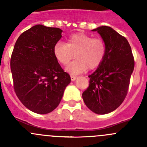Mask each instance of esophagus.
I'll use <instances>...</instances> for the list:
<instances>
[{
  "label": "esophagus",
  "mask_w": 147,
  "mask_h": 147,
  "mask_svg": "<svg viewBox=\"0 0 147 147\" xmlns=\"http://www.w3.org/2000/svg\"><path fill=\"white\" fill-rule=\"evenodd\" d=\"M70 78H71V80H72V81H75V80H76L77 78H78V77L75 76V75H71Z\"/></svg>",
  "instance_id": "obj_1"
}]
</instances>
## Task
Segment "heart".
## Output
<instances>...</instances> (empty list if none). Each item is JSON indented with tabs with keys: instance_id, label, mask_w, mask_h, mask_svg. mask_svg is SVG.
<instances>
[{
	"instance_id": "heart-1",
	"label": "heart",
	"mask_w": 147,
	"mask_h": 147,
	"mask_svg": "<svg viewBox=\"0 0 147 147\" xmlns=\"http://www.w3.org/2000/svg\"><path fill=\"white\" fill-rule=\"evenodd\" d=\"M53 53L55 60L63 65L67 64L75 54L76 60L65 69L72 75H78L88 68L94 69L102 64L106 54V45L101 38L77 32L68 37L66 44L60 41L56 42Z\"/></svg>"
}]
</instances>
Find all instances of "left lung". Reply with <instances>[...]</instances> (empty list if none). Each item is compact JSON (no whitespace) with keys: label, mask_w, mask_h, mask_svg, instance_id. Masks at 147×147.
I'll return each mask as SVG.
<instances>
[{"label":"left lung","mask_w":147,"mask_h":147,"mask_svg":"<svg viewBox=\"0 0 147 147\" xmlns=\"http://www.w3.org/2000/svg\"><path fill=\"white\" fill-rule=\"evenodd\" d=\"M92 31L101 35L106 54L102 64L88 76L90 84L82 98L90 110L105 115L119 107L125 99L134 60L127 40L112 28L101 26Z\"/></svg>","instance_id":"left-lung-1"}]
</instances>
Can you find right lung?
I'll use <instances>...</instances> for the list:
<instances>
[{"mask_svg": "<svg viewBox=\"0 0 147 147\" xmlns=\"http://www.w3.org/2000/svg\"><path fill=\"white\" fill-rule=\"evenodd\" d=\"M58 28L36 25L18 38L10 59L16 95L26 107L37 114H47L59 105L69 74L53 55V46L62 38Z\"/></svg>", "mask_w": 147, "mask_h": 147, "instance_id": "obj_1", "label": "right lung"}]
</instances>
